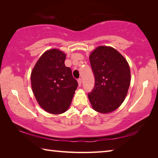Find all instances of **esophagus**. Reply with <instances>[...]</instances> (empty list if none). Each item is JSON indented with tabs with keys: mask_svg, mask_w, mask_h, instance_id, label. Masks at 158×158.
<instances>
[{
	"mask_svg": "<svg viewBox=\"0 0 158 158\" xmlns=\"http://www.w3.org/2000/svg\"><path fill=\"white\" fill-rule=\"evenodd\" d=\"M77 81H78L79 86H81V78L78 79V80H77Z\"/></svg>",
	"mask_w": 158,
	"mask_h": 158,
	"instance_id": "1",
	"label": "esophagus"
}]
</instances>
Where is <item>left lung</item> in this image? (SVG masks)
<instances>
[{"label":"left lung","instance_id":"left-lung-1","mask_svg":"<svg viewBox=\"0 0 158 158\" xmlns=\"http://www.w3.org/2000/svg\"><path fill=\"white\" fill-rule=\"evenodd\" d=\"M95 76V86L88 95L93 109L109 114L121 105L129 89V64L121 53L111 47L99 46L89 55Z\"/></svg>","mask_w":158,"mask_h":158}]
</instances>
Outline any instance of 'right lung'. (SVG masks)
Returning a JSON list of instances; mask_svg holds the SVG:
<instances>
[{
  "label": "right lung",
  "instance_id": "1",
  "mask_svg": "<svg viewBox=\"0 0 158 158\" xmlns=\"http://www.w3.org/2000/svg\"><path fill=\"white\" fill-rule=\"evenodd\" d=\"M65 58L66 54L60 49L47 50L31 71L35 98L41 108L52 114L68 110L78 86L71 69L65 65Z\"/></svg>",
  "mask_w": 158,
  "mask_h": 158
}]
</instances>
